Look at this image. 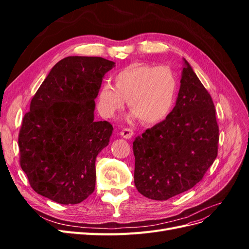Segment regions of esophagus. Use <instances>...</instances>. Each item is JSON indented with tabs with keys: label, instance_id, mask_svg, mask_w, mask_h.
I'll list each match as a JSON object with an SVG mask.
<instances>
[{
	"label": "esophagus",
	"instance_id": "34e87169",
	"mask_svg": "<svg viewBox=\"0 0 249 249\" xmlns=\"http://www.w3.org/2000/svg\"><path fill=\"white\" fill-rule=\"evenodd\" d=\"M120 135L125 139H131L134 135V131L131 129V127H124V129L120 132Z\"/></svg>",
	"mask_w": 249,
	"mask_h": 249
}]
</instances>
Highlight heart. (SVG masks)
I'll list each match as a JSON object with an SVG mask.
<instances>
[{
  "label": "heart",
  "mask_w": 249,
  "mask_h": 249,
  "mask_svg": "<svg viewBox=\"0 0 249 249\" xmlns=\"http://www.w3.org/2000/svg\"><path fill=\"white\" fill-rule=\"evenodd\" d=\"M115 86L106 82L97 94V108L113 117L127 100L132 116L144 124H156L168 116L176 102L178 81L168 66L135 63L114 74Z\"/></svg>",
  "instance_id": "obj_1"
}]
</instances>
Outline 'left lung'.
Here are the masks:
<instances>
[{
    "mask_svg": "<svg viewBox=\"0 0 249 249\" xmlns=\"http://www.w3.org/2000/svg\"><path fill=\"white\" fill-rule=\"evenodd\" d=\"M175 108L133 142L134 183L155 200L191 189L216 159L219 127L208 90L186 60Z\"/></svg>",
    "mask_w": 249,
    "mask_h": 249,
    "instance_id": "left-lung-1",
    "label": "left lung"
}]
</instances>
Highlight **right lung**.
I'll return each instance as SVG.
<instances>
[{
  "label": "right lung",
  "instance_id": "obj_1",
  "mask_svg": "<svg viewBox=\"0 0 249 249\" xmlns=\"http://www.w3.org/2000/svg\"><path fill=\"white\" fill-rule=\"evenodd\" d=\"M114 64L102 57H66L32 97L18 148L20 167L36 193L76 205L94 191L96 156L113 131L106 120H94V99Z\"/></svg>",
  "mask_w": 249,
  "mask_h": 249
}]
</instances>
